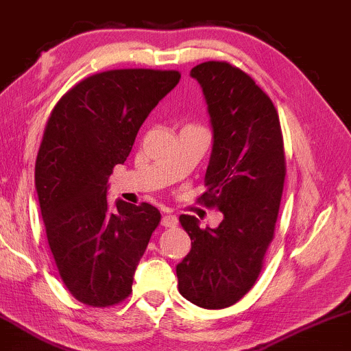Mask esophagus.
Returning <instances> with one entry per match:
<instances>
[{"mask_svg":"<svg viewBox=\"0 0 351 351\" xmlns=\"http://www.w3.org/2000/svg\"><path fill=\"white\" fill-rule=\"evenodd\" d=\"M176 223H178V219H176V216H173V214H165V216L162 217V226L163 227H176Z\"/></svg>","mask_w":351,"mask_h":351,"instance_id":"34e87169","label":"esophagus"}]
</instances>
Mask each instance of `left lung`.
I'll return each mask as SVG.
<instances>
[{"label":"left lung","instance_id":"obj_1","mask_svg":"<svg viewBox=\"0 0 351 351\" xmlns=\"http://www.w3.org/2000/svg\"><path fill=\"white\" fill-rule=\"evenodd\" d=\"M199 83L213 152L202 201L223 214L216 229L180 216L191 252L176 265L181 296L204 309L240 301L261 271L271 243L286 176L280 117L271 99L245 71L227 62L191 70Z\"/></svg>","mask_w":351,"mask_h":351}]
</instances>
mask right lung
Masks as SVG:
<instances>
[{
  "instance_id": "right-lung-1",
  "label": "right lung",
  "mask_w": 351,
  "mask_h": 351,
  "mask_svg": "<svg viewBox=\"0 0 351 351\" xmlns=\"http://www.w3.org/2000/svg\"><path fill=\"white\" fill-rule=\"evenodd\" d=\"M180 78L175 70L103 71L75 84L50 114L36 160V191L55 265L80 302L108 307L132 291L160 213L149 202L109 206L108 180Z\"/></svg>"
}]
</instances>
